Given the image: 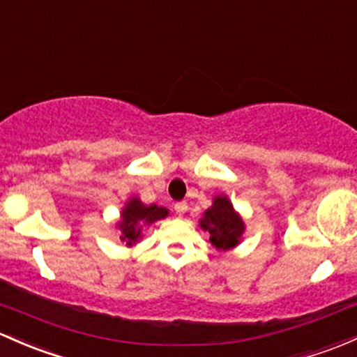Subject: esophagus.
Returning a JSON list of instances; mask_svg holds the SVG:
<instances>
[{
	"instance_id": "esophagus-1",
	"label": "esophagus",
	"mask_w": 357,
	"mask_h": 357,
	"mask_svg": "<svg viewBox=\"0 0 357 357\" xmlns=\"http://www.w3.org/2000/svg\"><path fill=\"white\" fill-rule=\"evenodd\" d=\"M174 210H176V213H178V215L181 217L183 213H185L186 210H188V204H186L185 200H183V202H176V204H174Z\"/></svg>"
}]
</instances>
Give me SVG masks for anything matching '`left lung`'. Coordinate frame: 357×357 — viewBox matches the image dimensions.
<instances>
[{"mask_svg":"<svg viewBox=\"0 0 357 357\" xmlns=\"http://www.w3.org/2000/svg\"><path fill=\"white\" fill-rule=\"evenodd\" d=\"M200 227L208 232L212 246L222 251L238 246L245 232V222L224 195L213 198L212 207L200 219Z\"/></svg>","mask_w":357,"mask_h":357,"instance_id":"left-lung-1","label":"left lung"}]
</instances>
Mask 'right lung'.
<instances>
[{
    "instance_id": "obj_1",
    "label": "right lung",
    "mask_w": 357,
    "mask_h": 357,
    "mask_svg": "<svg viewBox=\"0 0 357 357\" xmlns=\"http://www.w3.org/2000/svg\"><path fill=\"white\" fill-rule=\"evenodd\" d=\"M169 210L157 205H144L140 198L133 197L126 202L125 208L121 212V220L118 222L119 231H121V241L126 243V246L135 245L142 238V226H150L155 220L166 219Z\"/></svg>"
}]
</instances>
